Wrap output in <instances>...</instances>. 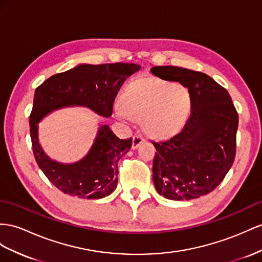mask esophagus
Instances as JSON below:
<instances>
[{"label":"esophagus","mask_w":262,"mask_h":262,"mask_svg":"<svg viewBox=\"0 0 262 262\" xmlns=\"http://www.w3.org/2000/svg\"><path fill=\"white\" fill-rule=\"evenodd\" d=\"M145 142V139L142 135H135L133 138V145H132V148L133 149H137L138 147L142 145Z\"/></svg>","instance_id":"obj_1"}]
</instances>
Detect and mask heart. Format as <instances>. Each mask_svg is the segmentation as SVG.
<instances>
[{
    "label": "heart",
    "mask_w": 262,
    "mask_h": 262,
    "mask_svg": "<svg viewBox=\"0 0 262 262\" xmlns=\"http://www.w3.org/2000/svg\"><path fill=\"white\" fill-rule=\"evenodd\" d=\"M190 108V94L184 85L157 77H143L125 87L114 114L120 119L143 122L149 135L167 138L183 128Z\"/></svg>",
    "instance_id": "b5f03b06"
}]
</instances>
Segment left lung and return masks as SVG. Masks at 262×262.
<instances>
[{
  "label": "left lung",
  "instance_id": "obj_1",
  "mask_svg": "<svg viewBox=\"0 0 262 262\" xmlns=\"http://www.w3.org/2000/svg\"><path fill=\"white\" fill-rule=\"evenodd\" d=\"M151 74L179 82L190 94L191 115L184 129L157 150L152 182L159 195L191 200L223 182L236 155L238 114L229 93L207 74L177 66H155Z\"/></svg>",
  "mask_w": 262,
  "mask_h": 262
}]
</instances>
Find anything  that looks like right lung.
I'll return each mask as SVG.
<instances>
[{
  "label": "right lung",
  "mask_w": 262,
  "mask_h": 262,
  "mask_svg": "<svg viewBox=\"0 0 262 262\" xmlns=\"http://www.w3.org/2000/svg\"><path fill=\"white\" fill-rule=\"evenodd\" d=\"M142 69L138 64H78L55 74L35 90L30 116V133L39 168L56 188L66 195L100 199L116 189L118 160L129 151L130 139H119L108 125L98 123L90 150L79 160L62 163L52 159L38 137V123L51 113L67 107H86L108 118L113 103L124 80Z\"/></svg>",
  "instance_id": "obj_1"
}]
</instances>
